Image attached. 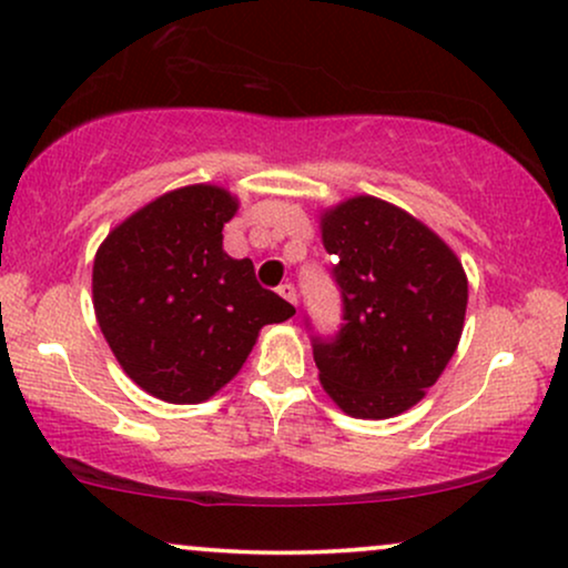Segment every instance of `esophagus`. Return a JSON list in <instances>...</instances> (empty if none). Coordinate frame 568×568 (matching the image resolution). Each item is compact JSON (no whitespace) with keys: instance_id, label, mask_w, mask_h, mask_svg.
Masks as SVG:
<instances>
[{"instance_id":"34e87169","label":"esophagus","mask_w":568,"mask_h":568,"mask_svg":"<svg viewBox=\"0 0 568 568\" xmlns=\"http://www.w3.org/2000/svg\"><path fill=\"white\" fill-rule=\"evenodd\" d=\"M278 295H282L286 303H292V305L297 307V290H295V284H290V282L282 284V286H278Z\"/></svg>"}]
</instances>
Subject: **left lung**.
<instances>
[{
	"label": "left lung",
	"instance_id": "left-lung-1",
	"mask_svg": "<svg viewBox=\"0 0 568 568\" xmlns=\"http://www.w3.org/2000/svg\"><path fill=\"white\" fill-rule=\"evenodd\" d=\"M321 240L345 324L334 337H313L318 379L347 416H397L422 400L458 347L464 265L422 221L366 194L326 210Z\"/></svg>",
	"mask_w": 568,
	"mask_h": 568
}]
</instances>
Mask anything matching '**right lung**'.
<instances>
[{
    "mask_svg": "<svg viewBox=\"0 0 568 568\" xmlns=\"http://www.w3.org/2000/svg\"><path fill=\"white\" fill-rule=\"evenodd\" d=\"M226 189H173L115 226L97 250L91 292L110 349L139 387L194 405L229 384L257 332L295 307L263 290L250 257L223 252L236 213Z\"/></svg>",
    "mask_w": 568,
    "mask_h": 568,
    "instance_id": "1",
    "label": "right lung"
}]
</instances>
